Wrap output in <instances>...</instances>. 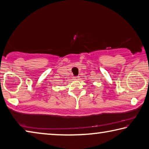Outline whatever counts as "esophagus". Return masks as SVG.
Instances as JSON below:
<instances>
[{"instance_id": "34e87169", "label": "esophagus", "mask_w": 149, "mask_h": 149, "mask_svg": "<svg viewBox=\"0 0 149 149\" xmlns=\"http://www.w3.org/2000/svg\"><path fill=\"white\" fill-rule=\"evenodd\" d=\"M73 79L74 80H78L79 79V77H78V76H77V77H73Z\"/></svg>"}]
</instances>
